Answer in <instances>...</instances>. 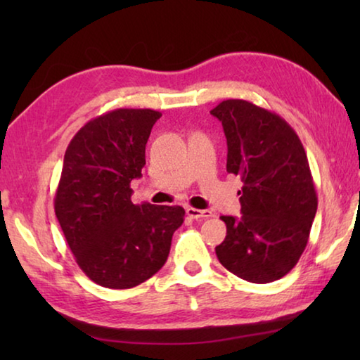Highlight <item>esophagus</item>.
Returning a JSON list of instances; mask_svg holds the SVG:
<instances>
[{"instance_id": "obj_1", "label": "esophagus", "mask_w": 360, "mask_h": 360, "mask_svg": "<svg viewBox=\"0 0 360 360\" xmlns=\"http://www.w3.org/2000/svg\"><path fill=\"white\" fill-rule=\"evenodd\" d=\"M187 216L192 217V219H208V217H212V212L210 210H197V208H188L186 210Z\"/></svg>"}]
</instances>
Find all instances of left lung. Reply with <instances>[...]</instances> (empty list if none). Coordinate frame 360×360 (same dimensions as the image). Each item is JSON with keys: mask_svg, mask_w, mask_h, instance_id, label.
I'll return each mask as SVG.
<instances>
[{"mask_svg": "<svg viewBox=\"0 0 360 360\" xmlns=\"http://www.w3.org/2000/svg\"><path fill=\"white\" fill-rule=\"evenodd\" d=\"M211 114L227 138V172L243 182L241 217L221 216L227 236L216 255L249 283L276 281L297 265L318 210L307 152L288 122L246 100Z\"/></svg>", "mask_w": 360, "mask_h": 360, "instance_id": "obj_1", "label": "left lung"}]
</instances>
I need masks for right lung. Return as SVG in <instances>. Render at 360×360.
I'll list each match as a JSON object with an SVG mask.
<instances>
[{"mask_svg": "<svg viewBox=\"0 0 360 360\" xmlns=\"http://www.w3.org/2000/svg\"><path fill=\"white\" fill-rule=\"evenodd\" d=\"M162 114L114 109L87 122L68 144L56 216L81 270L109 289H130L165 265L181 206L133 205L130 182L146 165V143Z\"/></svg>", "mask_w": 360, "mask_h": 360, "instance_id": "right-lung-1", "label": "right lung"}]
</instances>
